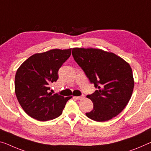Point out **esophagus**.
Returning a JSON list of instances; mask_svg holds the SVG:
<instances>
[{
    "label": "esophagus",
    "mask_w": 151,
    "mask_h": 151,
    "mask_svg": "<svg viewBox=\"0 0 151 151\" xmlns=\"http://www.w3.org/2000/svg\"><path fill=\"white\" fill-rule=\"evenodd\" d=\"M73 98L76 99H78V100H82L84 98V96H83V95H82V96H73Z\"/></svg>",
    "instance_id": "34e87169"
}]
</instances>
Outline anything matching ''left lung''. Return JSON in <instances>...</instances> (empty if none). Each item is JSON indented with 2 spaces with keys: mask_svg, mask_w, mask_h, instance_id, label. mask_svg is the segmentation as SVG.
I'll list each match as a JSON object with an SVG mask.
<instances>
[{
  "mask_svg": "<svg viewBox=\"0 0 151 151\" xmlns=\"http://www.w3.org/2000/svg\"><path fill=\"white\" fill-rule=\"evenodd\" d=\"M72 55L97 89L87 95L94 108L86 113L96 122L108 121L119 114L131 99L134 86L130 65L115 53L99 48H73Z\"/></svg>",
  "mask_w": 151,
  "mask_h": 151,
  "instance_id": "1",
  "label": "left lung"
}]
</instances>
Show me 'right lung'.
<instances>
[{
    "label": "right lung",
    "instance_id": "right-lung-1",
    "mask_svg": "<svg viewBox=\"0 0 151 151\" xmlns=\"http://www.w3.org/2000/svg\"><path fill=\"white\" fill-rule=\"evenodd\" d=\"M71 48L52 49L36 53L21 65L15 78V92L23 109L41 122L52 120L62 114L68 100L50 92L49 85L56 82L58 71L70 57Z\"/></svg>",
    "mask_w": 151,
    "mask_h": 151
}]
</instances>
